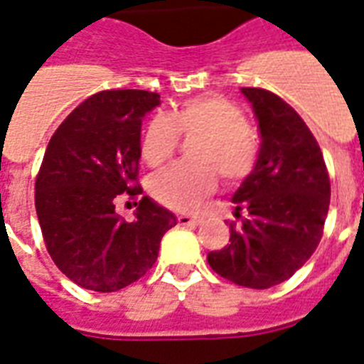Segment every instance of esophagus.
I'll list each match as a JSON object with an SVG mask.
<instances>
[{
	"instance_id": "34e87169",
	"label": "esophagus",
	"mask_w": 364,
	"mask_h": 364,
	"mask_svg": "<svg viewBox=\"0 0 364 364\" xmlns=\"http://www.w3.org/2000/svg\"><path fill=\"white\" fill-rule=\"evenodd\" d=\"M177 220H179L181 226H196V224L202 223V218L200 217H188V215H179Z\"/></svg>"
}]
</instances>
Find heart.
Segmentation results:
<instances>
[{
	"label": "heart",
	"mask_w": 364,
	"mask_h": 364,
	"mask_svg": "<svg viewBox=\"0 0 364 364\" xmlns=\"http://www.w3.org/2000/svg\"><path fill=\"white\" fill-rule=\"evenodd\" d=\"M181 134H194L192 156L176 162L151 177V194L166 208L188 211L215 191L220 176L228 183L243 181L256 166L258 132L232 100L200 95L183 100L170 115L155 114L141 132L140 153L149 166H159L173 155Z\"/></svg>",
	"instance_id": "heart-1"
}]
</instances>
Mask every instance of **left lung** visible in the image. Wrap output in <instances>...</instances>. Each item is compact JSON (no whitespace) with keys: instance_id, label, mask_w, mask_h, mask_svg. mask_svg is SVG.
<instances>
[{"instance_id":"1","label":"left lung","mask_w":364,"mask_h":364,"mask_svg":"<svg viewBox=\"0 0 364 364\" xmlns=\"http://www.w3.org/2000/svg\"><path fill=\"white\" fill-rule=\"evenodd\" d=\"M262 134L256 166L235 191L230 243L208 254L215 273L245 288L288 280L320 243L331 183L318 141L301 115L267 90L241 87Z\"/></svg>"}]
</instances>
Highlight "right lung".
<instances>
[{
    "label": "right lung",
    "mask_w": 364,
    "mask_h": 364,
    "mask_svg": "<svg viewBox=\"0 0 364 364\" xmlns=\"http://www.w3.org/2000/svg\"><path fill=\"white\" fill-rule=\"evenodd\" d=\"M159 93L100 91L67 115L50 138L35 181V209L48 254L80 288L100 294L132 284L153 267L172 211L141 196L136 218L115 213L127 192L140 196L141 119Z\"/></svg>",
    "instance_id": "add662e5"
}]
</instances>
